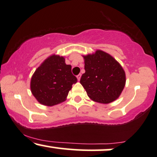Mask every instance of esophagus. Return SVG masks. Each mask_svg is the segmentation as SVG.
<instances>
[{
	"mask_svg": "<svg viewBox=\"0 0 157 157\" xmlns=\"http://www.w3.org/2000/svg\"><path fill=\"white\" fill-rule=\"evenodd\" d=\"M81 76H82V74H78V75H77V78H78V81L80 80V78H81Z\"/></svg>",
	"mask_w": 157,
	"mask_h": 157,
	"instance_id": "obj_1",
	"label": "esophagus"
}]
</instances>
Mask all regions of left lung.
<instances>
[{"label":"left lung","instance_id":"obj_1","mask_svg":"<svg viewBox=\"0 0 157 157\" xmlns=\"http://www.w3.org/2000/svg\"><path fill=\"white\" fill-rule=\"evenodd\" d=\"M84 70L80 83L92 100L109 104L117 98L126 84L121 64L102 51L84 56Z\"/></svg>","mask_w":157,"mask_h":157}]
</instances>
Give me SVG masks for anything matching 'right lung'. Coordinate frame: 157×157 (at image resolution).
Returning a JSON list of instances; mask_svg holds the SVG:
<instances>
[{"label":"right lung","instance_id":"add662e5","mask_svg":"<svg viewBox=\"0 0 157 157\" xmlns=\"http://www.w3.org/2000/svg\"><path fill=\"white\" fill-rule=\"evenodd\" d=\"M77 78L64 58L50 56L36 70L31 80V90L40 104L53 106L65 100Z\"/></svg>","mask_w":157,"mask_h":157}]
</instances>
